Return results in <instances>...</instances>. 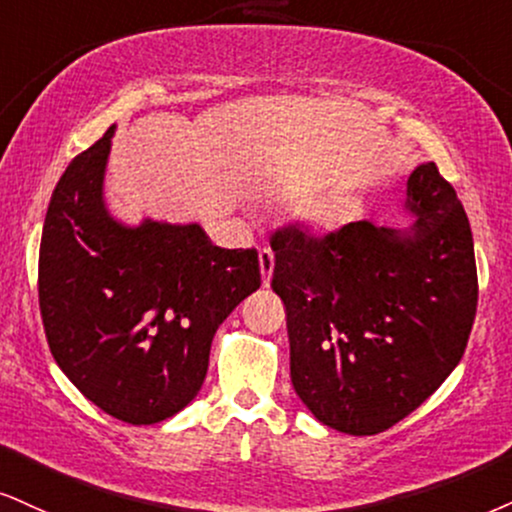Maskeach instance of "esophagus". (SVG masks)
<instances>
[{
  "instance_id": "1",
  "label": "esophagus",
  "mask_w": 512,
  "mask_h": 512,
  "mask_svg": "<svg viewBox=\"0 0 512 512\" xmlns=\"http://www.w3.org/2000/svg\"><path fill=\"white\" fill-rule=\"evenodd\" d=\"M258 263H261V277H263V287L270 285V277H273V268H275V254L273 249L263 246L258 251Z\"/></svg>"
}]
</instances>
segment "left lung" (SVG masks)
I'll return each instance as SVG.
<instances>
[{
	"label": "left lung",
	"mask_w": 512,
	"mask_h": 512,
	"mask_svg": "<svg viewBox=\"0 0 512 512\" xmlns=\"http://www.w3.org/2000/svg\"><path fill=\"white\" fill-rule=\"evenodd\" d=\"M406 211V230L358 220L325 237L287 225L270 239L294 391L353 437L389 430L430 399L475 323L470 220L432 161L410 173Z\"/></svg>",
	"instance_id": "left-lung-1"
}]
</instances>
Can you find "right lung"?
Instances as JSON below:
<instances>
[{"instance_id":"1","label":"right lung","mask_w":512,"mask_h":512,"mask_svg":"<svg viewBox=\"0 0 512 512\" xmlns=\"http://www.w3.org/2000/svg\"><path fill=\"white\" fill-rule=\"evenodd\" d=\"M113 125L68 163L40 244V311L54 361L85 399L154 425L199 394L220 323L261 287L256 249L201 225L118 223L104 204Z\"/></svg>"}]
</instances>
